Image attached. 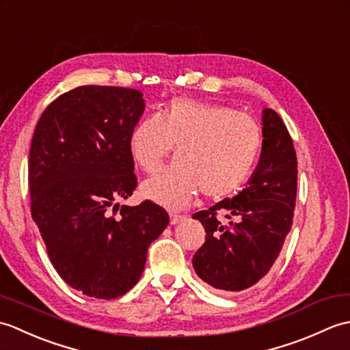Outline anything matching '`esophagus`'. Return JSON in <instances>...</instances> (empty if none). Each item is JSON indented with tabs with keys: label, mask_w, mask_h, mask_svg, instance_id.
Instances as JSON below:
<instances>
[{
	"label": "esophagus",
	"mask_w": 350,
	"mask_h": 350,
	"mask_svg": "<svg viewBox=\"0 0 350 350\" xmlns=\"http://www.w3.org/2000/svg\"><path fill=\"white\" fill-rule=\"evenodd\" d=\"M185 219V217L183 215H177V213H170V222L173 226H176V224H179L180 221H183Z\"/></svg>",
	"instance_id": "obj_1"
}]
</instances>
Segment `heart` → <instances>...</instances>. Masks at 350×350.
I'll use <instances>...</instances> for the list:
<instances>
[{
	"instance_id": "1",
	"label": "heart",
	"mask_w": 350,
	"mask_h": 350,
	"mask_svg": "<svg viewBox=\"0 0 350 350\" xmlns=\"http://www.w3.org/2000/svg\"><path fill=\"white\" fill-rule=\"evenodd\" d=\"M262 146V129L248 114L188 98L141 118L129 137L132 158L146 173L176 147L173 165L141 185V196L170 209L187 207L200 189L209 198L232 196L250 179Z\"/></svg>"
}]
</instances>
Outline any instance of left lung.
<instances>
[{"label":"left lung","instance_id":"obj_1","mask_svg":"<svg viewBox=\"0 0 350 350\" xmlns=\"http://www.w3.org/2000/svg\"><path fill=\"white\" fill-rule=\"evenodd\" d=\"M262 153L248 187L192 217L206 230V242L192 258L194 269L207 284L230 293L257 284L271 271L293 222L298 187L293 141L271 108L262 111ZM218 213H225L228 225L216 218Z\"/></svg>","mask_w":350,"mask_h":350}]
</instances>
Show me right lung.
Wrapping results in <instances>:
<instances>
[{
	"instance_id": "1",
	"label": "right lung",
	"mask_w": 350,
	"mask_h": 350,
	"mask_svg": "<svg viewBox=\"0 0 350 350\" xmlns=\"http://www.w3.org/2000/svg\"><path fill=\"white\" fill-rule=\"evenodd\" d=\"M144 108L133 88L77 87L43 111L33 135V219L58 275L92 298L129 292L170 222L152 202L120 206L137 187L129 137Z\"/></svg>"
}]
</instances>
